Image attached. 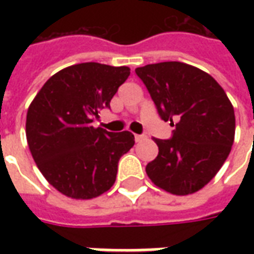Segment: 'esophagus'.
I'll return each instance as SVG.
<instances>
[{
    "mask_svg": "<svg viewBox=\"0 0 254 254\" xmlns=\"http://www.w3.org/2000/svg\"><path fill=\"white\" fill-rule=\"evenodd\" d=\"M144 138H145V136H144V134H134V140H136L137 143L143 141Z\"/></svg>",
    "mask_w": 254,
    "mask_h": 254,
    "instance_id": "obj_1",
    "label": "esophagus"
}]
</instances>
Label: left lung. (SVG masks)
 I'll use <instances>...</instances> for the list:
<instances>
[{
  "label": "left lung",
  "mask_w": 254,
  "mask_h": 254,
  "mask_svg": "<svg viewBox=\"0 0 254 254\" xmlns=\"http://www.w3.org/2000/svg\"><path fill=\"white\" fill-rule=\"evenodd\" d=\"M136 74L160 118L176 127L170 138H154L159 154L147 165V174L173 194L200 190L220 170L234 141V109L227 95L212 76L184 63L151 64Z\"/></svg>",
  "instance_id": "8db88e82"
}]
</instances>
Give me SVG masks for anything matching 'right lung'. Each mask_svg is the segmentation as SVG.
Listing matches in <instances>:
<instances>
[{"label": "right lung", "mask_w": 254, "mask_h": 254, "mask_svg": "<svg viewBox=\"0 0 254 254\" xmlns=\"http://www.w3.org/2000/svg\"><path fill=\"white\" fill-rule=\"evenodd\" d=\"M130 74L127 66L84 63L47 80L27 113L32 158L50 185L72 198L100 196L116 182L118 162L134 144L130 132L94 127L102 109Z\"/></svg>", "instance_id": "1"}]
</instances>
